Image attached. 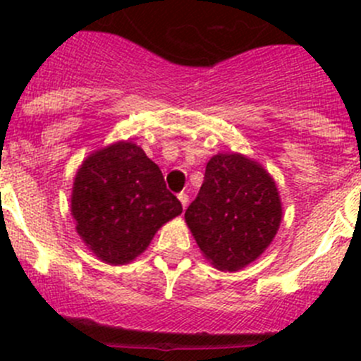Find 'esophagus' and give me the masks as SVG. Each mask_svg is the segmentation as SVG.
<instances>
[{
  "instance_id": "esophagus-1",
  "label": "esophagus",
  "mask_w": 361,
  "mask_h": 361,
  "mask_svg": "<svg viewBox=\"0 0 361 361\" xmlns=\"http://www.w3.org/2000/svg\"><path fill=\"white\" fill-rule=\"evenodd\" d=\"M178 199H180L181 206H183V209H185V207H187V204H188V195L185 194V192H181V194H178Z\"/></svg>"
}]
</instances>
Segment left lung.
I'll use <instances>...</instances> for the list:
<instances>
[{"mask_svg": "<svg viewBox=\"0 0 361 361\" xmlns=\"http://www.w3.org/2000/svg\"><path fill=\"white\" fill-rule=\"evenodd\" d=\"M281 199L271 174L239 154L211 157L185 220L202 255L220 271L257 260L281 224Z\"/></svg>", "mask_w": 361, "mask_h": 361, "instance_id": "1", "label": "left lung"}]
</instances>
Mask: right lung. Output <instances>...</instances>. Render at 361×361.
I'll return each instance as SVG.
<instances>
[{
    "instance_id": "obj_1",
    "label": "right lung",
    "mask_w": 361,
    "mask_h": 361,
    "mask_svg": "<svg viewBox=\"0 0 361 361\" xmlns=\"http://www.w3.org/2000/svg\"><path fill=\"white\" fill-rule=\"evenodd\" d=\"M181 211L157 164L129 141L90 154L73 181L76 232L106 264H129Z\"/></svg>"
}]
</instances>
